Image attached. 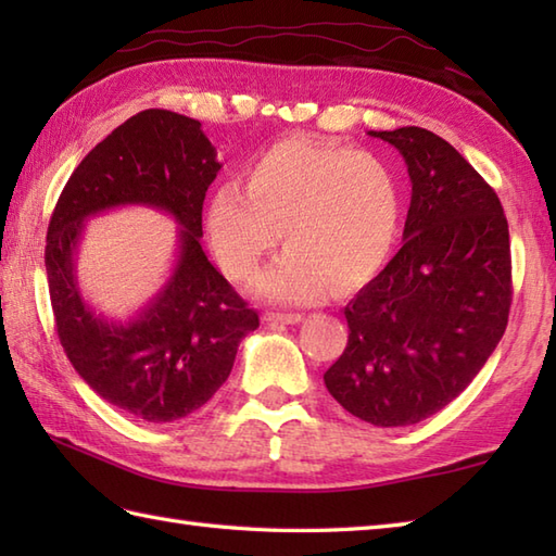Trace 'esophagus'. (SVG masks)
Instances as JSON below:
<instances>
[{
    "label": "esophagus",
    "mask_w": 556,
    "mask_h": 556,
    "mask_svg": "<svg viewBox=\"0 0 556 556\" xmlns=\"http://www.w3.org/2000/svg\"><path fill=\"white\" fill-rule=\"evenodd\" d=\"M303 320L301 313H265V323L267 325H296Z\"/></svg>",
    "instance_id": "obj_1"
}]
</instances>
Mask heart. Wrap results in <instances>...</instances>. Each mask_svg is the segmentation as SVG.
<instances>
[{"label":"heart","mask_w":556,"mask_h":556,"mask_svg":"<svg viewBox=\"0 0 556 556\" xmlns=\"http://www.w3.org/2000/svg\"><path fill=\"white\" fill-rule=\"evenodd\" d=\"M401 224L396 174L372 152L285 138L243 169V188L219 184L205 227L222 269L251 279L285 236L287 251L255 281L263 299L315 303L380 271Z\"/></svg>","instance_id":"heart-1"}]
</instances>
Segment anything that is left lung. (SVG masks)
<instances>
[{
	"label": "left lung",
	"instance_id": "1",
	"mask_svg": "<svg viewBox=\"0 0 556 556\" xmlns=\"http://www.w3.org/2000/svg\"><path fill=\"white\" fill-rule=\"evenodd\" d=\"M406 160L404 245L346 308L325 384L351 416L404 428L473 382L509 323V224L494 188L428 128L370 131Z\"/></svg>",
	"mask_w": 556,
	"mask_h": 556
}]
</instances>
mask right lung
I'll list each match as a JSON object with an SVG mask.
<instances>
[{"label": "right lung", "instance_id": "add662e5", "mask_svg": "<svg viewBox=\"0 0 556 556\" xmlns=\"http://www.w3.org/2000/svg\"><path fill=\"white\" fill-rule=\"evenodd\" d=\"M219 169L200 122L138 112L83 157L47 227V285L64 353L92 392L138 420L174 422L207 404L227 382L241 339L260 325L200 245L205 193ZM119 204L164 208L182 227L170 281L124 326L81 301L73 257L81 222Z\"/></svg>", "mask_w": 556, "mask_h": 556}]
</instances>
